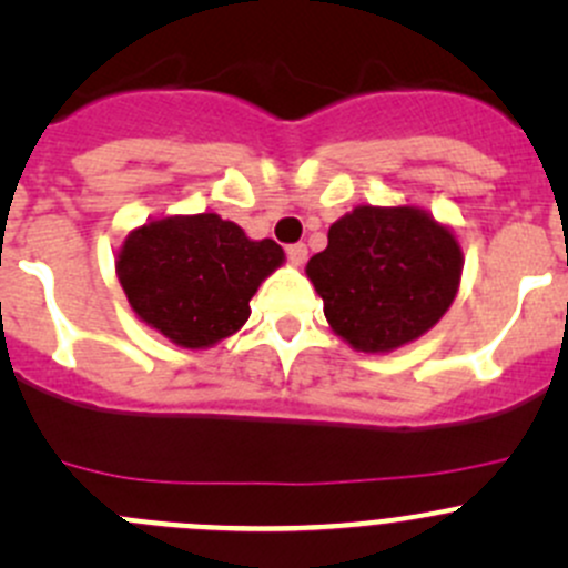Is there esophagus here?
I'll list each match as a JSON object with an SVG mask.
<instances>
[{"instance_id":"1","label":"esophagus","mask_w":568,"mask_h":568,"mask_svg":"<svg viewBox=\"0 0 568 568\" xmlns=\"http://www.w3.org/2000/svg\"><path fill=\"white\" fill-rule=\"evenodd\" d=\"M285 252H288V261L294 263V266H302L307 257V247L305 244H291V247H285Z\"/></svg>"}]
</instances>
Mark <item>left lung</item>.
Returning a JSON list of instances; mask_svg holds the SVG:
<instances>
[{"instance_id":"8db88e82","label":"left lung","mask_w":568,"mask_h":568,"mask_svg":"<svg viewBox=\"0 0 568 568\" xmlns=\"http://www.w3.org/2000/svg\"><path fill=\"white\" fill-rule=\"evenodd\" d=\"M307 261L332 332L365 354L426 335L454 305L464 255L454 231L417 205H357Z\"/></svg>"}]
</instances>
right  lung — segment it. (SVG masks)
I'll list each match as a JSON object with an SVG mask.
<instances>
[{"instance_id": "add662e5", "label": "right lung", "mask_w": 568, "mask_h": 568, "mask_svg": "<svg viewBox=\"0 0 568 568\" xmlns=\"http://www.w3.org/2000/svg\"><path fill=\"white\" fill-rule=\"evenodd\" d=\"M285 252L252 242L220 214L164 216L134 227L118 250L131 311L181 348H209L250 318V300Z\"/></svg>"}]
</instances>
